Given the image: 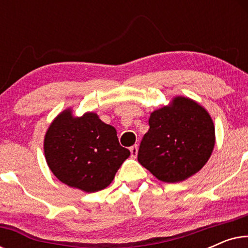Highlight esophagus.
Wrapping results in <instances>:
<instances>
[{
    "label": "esophagus",
    "mask_w": 248,
    "mask_h": 248,
    "mask_svg": "<svg viewBox=\"0 0 248 248\" xmlns=\"http://www.w3.org/2000/svg\"><path fill=\"white\" fill-rule=\"evenodd\" d=\"M130 151H131V155L132 157H137L138 155V151H139V145L138 144H134L132 145V147L130 148Z\"/></svg>",
    "instance_id": "esophagus-1"
}]
</instances>
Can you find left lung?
I'll return each instance as SVG.
<instances>
[{"label":"left lung","instance_id":"left-lung-1","mask_svg":"<svg viewBox=\"0 0 248 248\" xmlns=\"http://www.w3.org/2000/svg\"><path fill=\"white\" fill-rule=\"evenodd\" d=\"M138 160L159 181L178 183L191 177L209 160L216 143L215 125L196 101L175 97L149 118Z\"/></svg>","mask_w":248,"mask_h":248}]
</instances>
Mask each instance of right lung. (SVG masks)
I'll return each instance as SVG.
<instances>
[{"mask_svg": "<svg viewBox=\"0 0 248 248\" xmlns=\"http://www.w3.org/2000/svg\"><path fill=\"white\" fill-rule=\"evenodd\" d=\"M44 152L57 179L88 193L106 188L130 155L118 142L115 127L94 113L74 117L71 109L57 115L49 125Z\"/></svg>", "mask_w": 248, "mask_h": 248, "instance_id": "add662e5", "label": "right lung"}]
</instances>
